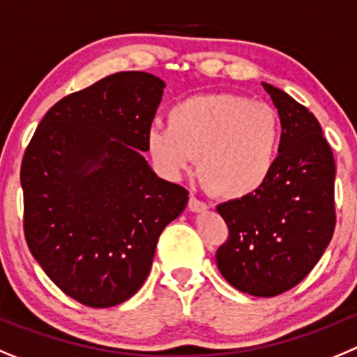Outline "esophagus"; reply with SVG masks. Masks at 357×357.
I'll list each match as a JSON object with an SVG mask.
<instances>
[{
    "instance_id": "34e87169",
    "label": "esophagus",
    "mask_w": 357,
    "mask_h": 357,
    "mask_svg": "<svg viewBox=\"0 0 357 357\" xmlns=\"http://www.w3.org/2000/svg\"><path fill=\"white\" fill-rule=\"evenodd\" d=\"M188 208H190L192 211H204L208 210V204L204 201H201V199H197L195 195H190V199H188Z\"/></svg>"
}]
</instances>
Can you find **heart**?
<instances>
[{"label":"heart","instance_id":"heart-1","mask_svg":"<svg viewBox=\"0 0 357 357\" xmlns=\"http://www.w3.org/2000/svg\"><path fill=\"white\" fill-rule=\"evenodd\" d=\"M169 124H153L146 146L160 172L178 178L192 171L222 199L258 192L272 176L281 147L279 115L265 102L238 94H194L167 112Z\"/></svg>","mask_w":357,"mask_h":357}]
</instances>
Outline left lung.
I'll list each match as a JSON object with an SVG mask.
<instances>
[{
  "mask_svg": "<svg viewBox=\"0 0 357 357\" xmlns=\"http://www.w3.org/2000/svg\"><path fill=\"white\" fill-rule=\"evenodd\" d=\"M263 86L281 119L278 163L258 192L217 206L229 236L215 258L236 290L275 297L310 274L333 238L336 167L314 115L287 92Z\"/></svg>",
  "mask_w": 357,
  "mask_h": 357,
  "instance_id": "8db88e82",
  "label": "left lung"
}]
</instances>
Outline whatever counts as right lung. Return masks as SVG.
<instances>
[{"label": "right lung", "instance_id": "add662e5", "mask_svg": "<svg viewBox=\"0 0 357 357\" xmlns=\"http://www.w3.org/2000/svg\"><path fill=\"white\" fill-rule=\"evenodd\" d=\"M165 83L124 70L47 110L21 163L30 252L70 298L110 307L146 281L160 234L188 190L151 171L140 151Z\"/></svg>", "mask_w": 357, "mask_h": 357}]
</instances>
